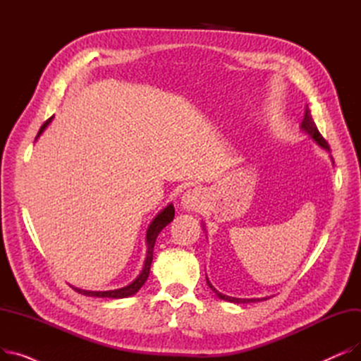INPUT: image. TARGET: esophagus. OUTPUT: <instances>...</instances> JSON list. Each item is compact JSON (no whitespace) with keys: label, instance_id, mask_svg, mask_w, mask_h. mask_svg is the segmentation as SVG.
<instances>
[{"label":"esophagus","instance_id":"obj_1","mask_svg":"<svg viewBox=\"0 0 361 361\" xmlns=\"http://www.w3.org/2000/svg\"><path fill=\"white\" fill-rule=\"evenodd\" d=\"M203 200H204V195H203L202 188H199V187L188 188V190L181 197V206H183V209H185L188 212L199 211L203 204Z\"/></svg>","mask_w":361,"mask_h":361}]
</instances>
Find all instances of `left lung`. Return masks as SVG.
I'll use <instances>...</instances> for the list:
<instances>
[{
    "mask_svg": "<svg viewBox=\"0 0 361 361\" xmlns=\"http://www.w3.org/2000/svg\"><path fill=\"white\" fill-rule=\"evenodd\" d=\"M300 128L302 130V133H306V135H309L310 139H313L316 142V145H319L322 149H325V150L329 152V145L326 143V140L322 137V135L319 133V130H317V127H316V124H314V121L312 118V114H310L309 106H306V109H305V118H302ZM203 230H204V226H203ZM206 283H207V287H209L216 294L218 298L225 300V301H230V302H235V305H244V302H256V301H263V300H268L269 298V297H262V298H237V297H230V295H225V294L219 293L212 286L211 281L207 279V276H206Z\"/></svg>",
    "mask_w": 361,
    "mask_h": 361,
    "instance_id": "8db88e82",
    "label": "left lung"
}]
</instances>
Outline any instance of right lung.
<instances>
[{
    "label": "right lung",
    "instance_id": "obj_1",
    "mask_svg": "<svg viewBox=\"0 0 361 361\" xmlns=\"http://www.w3.org/2000/svg\"><path fill=\"white\" fill-rule=\"evenodd\" d=\"M54 117H51L49 120H47V123H44V126L41 127L39 133H37L36 139L39 137L44 130L49 126V123L52 121ZM174 206L173 203L166 204L164 209L152 219V222L149 224L147 226V231H146V245H147V252H146V259H145V264H143V269L142 272L139 274V276L130 282L128 286L123 287V288H117V290H109V291H87V290H82V288H75L73 287L75 291H78L79 294H83V295H87V297H99V298H127V297H131L135 295L142 287L143 283L146 282L147 276H149V272H150V264H152V259H154V247H155V241H157V237L159 235V233L165 228V226L174 219Z\"/></svg>",
    "mask_w": 361,
    "mask_h": 361
}]
</instances>
